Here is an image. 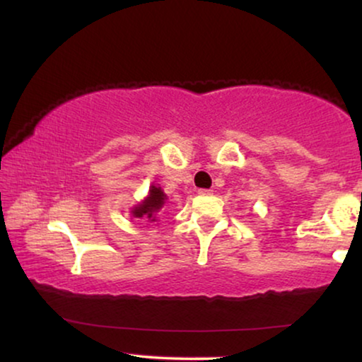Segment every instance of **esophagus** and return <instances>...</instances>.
Instances as JSON below:
<instances>
[{"instance_id": "1", "label": "esophagus", "mask_w": 362, "mask_h": 362, "mask_svg": "<svg viewBox=\"0 0 362 362\" xmlns=\"http://www.w3.org/2000/svg\"><path fill=\"white\" fill-rule=\"evenodd\" d=\"M197 192H199L201 196H209V194H212V191H211V189H199Z\"/></svg>"}]
</instances>
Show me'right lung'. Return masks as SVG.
<instances>
[{
    "mask_svg": "<svg viewBox=\"0 0 362 362\" xmlns=\"http://www.w3.org/2000/svg\"><path fill=\"white\" fill-rule=\"evenodd\" d=\"M166 201V194L163 192V189L160 186L151 185L150 186V192L148 196L143 199L140 204H136L132 209L133 217L136 219H145L148 222H155L156 221V212L165 206Z\"/></svg>",
    "mask_w": 362,
    "mask_h": 362,
    "instance_id": "right-lung-1",
    "label": "right lung"
}]
</instances>
